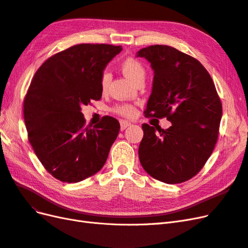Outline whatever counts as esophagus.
<instances>
[{
	"label": "esophagus",
	"instance_id": "1",
	"mask_svg": "<svg viewBox=\"0 0 248 248\" xmlns=\"http://www.w3.org/2000/svg\"><path fill=\"white\" fill-rule=\"evenodd\" d=\"M129 125L130 122L125 121V120H121V121H120V128H121V130H125Z\"/></svg>",
	"mask_w": 248,
	"mask_h": 248
}]
</instances>
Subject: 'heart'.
I'll use <instances>...</instances> for the list:
<instances>
[{"instance_id":"1","label":"heart","mask_w":248,"mask_h":248,"mask_svg":"<svg viewBox=\"0 0 248 248\" xmlns=\"http://www.w3.org/2000/svg\"><path fill=\"white\" fill-rule=\"evenodd\" d=\"M121 69L125 76L129 79H131L134 84H137V82L140 81V79H145L146 69L144 65H142L137 59L131 58V57L125 59L121 64ZM109 81H110V74L108 70H104L102 72L101 79H100V86L103 91L108 89ZM115 110L120 115L129 117L133 114L134 109L131 106H128V104H122V106L117 107Z\"/></svg>"}]
</instances>
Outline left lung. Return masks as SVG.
I'll return each instance as SVG.
<instances>
[{"label":"left lung","instance_id":"1","mask_svg":"<svg viewBox=\"0 0 248 248\" xmlns=\"http://www.w3.org/2000/svg\"><path fill=\"white\" fill-rule=\"evenodd\" d=\"M154 71L146 116L171 122L168 129L142 124L141 167L168 184L187 181L204 167L218 138L222 107L214 82L197 59L168 46L137 52Z\"/></svg>","mask_w":248,"mask_h":248}]
</instances>
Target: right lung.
I'll list each match as a JSON object with an SVG mask.
<instances>
[{
  "label": "right lung",
  "instance_id": "right-lung-1",
  "mask_svg": "<svg viewBox=\"0 0 248 248\" xmlns=\"http://www.w3.org/2000/svg\"><path fill=\"white\" fill-rule=\"evenodd\" d=\"M121 50L109 44H78L47 59L31 81L24 101L30 144L60 181H82L108 159L120 123L106 116L86 127L81 107L101 98L102 72Z\"/></svg>",
  "mask_w": 248,
  "mask_h": 248
}]
</instances>
